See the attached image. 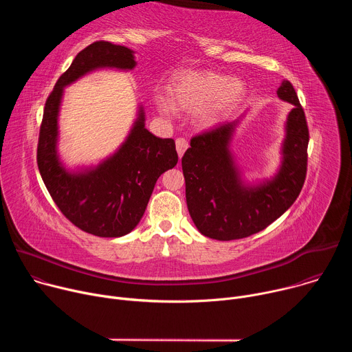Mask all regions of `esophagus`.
<instances>
[{"label": "esophagus", "instance_id": "1", "mask_svg": "<svg viewBox=\"0 0 352 352\" xmlns=\"http://www.w3.org/2000/svg\"><path fill=\"white\" fill-rule=\"evenodd\" d=\"M175 146H177V152H178V157L181 159L185 153V150L188 148V140L184 138H178L175 140Z\"/></svg>", "mask_w": 352, "mask_h": 352}]
</instances>
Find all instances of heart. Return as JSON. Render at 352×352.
I'll return each instance as SVG.
<instances>
[{
    "label": "heart",
    "mask_w": 352,
    "mask_h": 352,
    "mask_svg": "<svg viewBox=\"0 0 352 352\" xmlns=\"http://www.w3.org/2000/svg\"><path fill=\"white\" fill-rule=\"evenodd\" d=\"M246 86L236 78L212 71L184 72L168 86V100L156 97L162 116H173V109L195 114L200 129H213L221 125L243 102Z\"/></svg>",
    "instance_id": "obj_1"
}]
</instances>
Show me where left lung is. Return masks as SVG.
Instances as JSON below:
<instances>
[{"label":"left lung","instance_id":"8db88e82","mask_svg":"<svg viewBox=\"0 0 352 352\" xmlns=\"http://www.w3.org/2000/svg\"><path fill=\"white\" fill-rule=\"evenodd\" d=\"M277 96L292 107L284 124L281 162L277 173L248 182L231 150V142L246 111L231 122L190 139L182 157L189 214L205 236L231 241L256 234L295 202L307 177L309 132L304 109L288 80Z\"/></svg>","mask_w":352,"mask_h":352}]
</instances>
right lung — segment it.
<instances>
[{"label":"right lung","mask_w":352,"mask_h":352,"mask_svg":"<svg viewBox=\"0 0 352 352\" xmlns=\"http://www.w3.org/2000/svg\"><path fill=\"white\" fill-rule=\"evenodd\" d=\"M135 52L96 41L75 57L48 96L37 146V166L47 190L63 214L85 232L118 238L140 221L159 177L177 166L174 139H162L144 126V109L121 146L97 166L68 168L58 153V118L64 89L98 69L132 71Z\"/></svg>","instance_id":"obj_1"}]
</instances>
